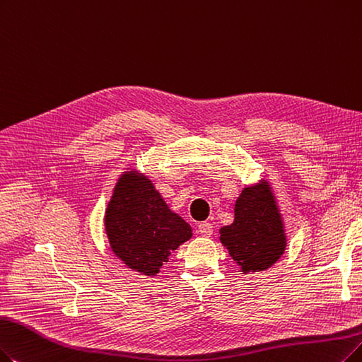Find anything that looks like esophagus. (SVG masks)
Here are the masks:
<instances>
[{"label": "esophagus", "mask_w": 362, "mask_h": 362, "mask_svg": "<svg viewBox=\"0 0 362 362\" xmlns=\"http://www.w3.org/2000/svg\"><path fill=\"white\" fill-rule=\"evenodd\" d=\"M212 231H214V228H212V224H211V223L204 221V223H200V224L197 226V233H199L200 236H204V238H209V236L212 235Z\"/></svg>", "instance_id": "1"}]
</instances>
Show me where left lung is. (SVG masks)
<instances>
[{
    "label": "left lung",
    "instance_id": "8db88e82",
    "mask_svg": "<svg viewBox=\"0 0 362 362\" xmlns=\"http://www.w3.org/2000/svg\"><path fill=\"white\" fill-rule=\"evenodd\" d=\"M220 240L242 272H263L286 247L284 224L266 181L243 189L235 205V221L220 230Z\"/></svg>",
    "mask_w": 362,
    "mask_h": 362
}]
</instances>
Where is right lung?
<instances>
[{
    "label": "right lung",
    "instance_id": "right-lung-1",
    "mask_svg": "<svg viewBox=\"0 0 362 362\" xmlns=\"http://www.w3.org/2000/svg\"><path fill=\"white\" fill-rule=\"evenodd\" d=\"M112 252L132 270L154 276L172 251L192 238V227L172 212L150 180L126 172L105 212Z\"/></svg>",
    "mask_w": 362,
    "mask_h": 362
}]
</instances>
